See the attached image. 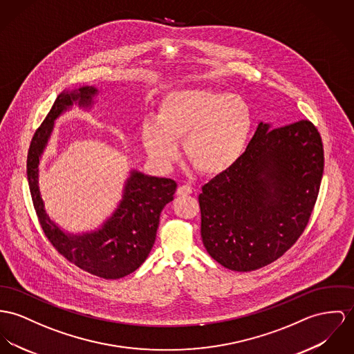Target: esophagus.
Wrapping results in <instances>:
<instances>
[{
	"label": "esophagus",
	"mask_w": 354,
	"mask_h": 354,
	"mask_svg": "<svg viewBox=\"0 0 354 354\" xmlns=\"http://www.w3.org/2000/svg\"><path fill=\"white\" fill-rule=\"evenodd\" d=\"M191 189L190 186H187V185H183V186H179L178 187V191H176V194L179 195V196H186V195H190Z\"/></svg>",
	"instance_id": "34e87169"
}]
</instances>
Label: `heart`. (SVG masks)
<instances>
[{
	"instance_id": "1",
	"label": "heart",
	"mask_w": 354,
	"mask_h": 354,
	"mask_svg": "<svg viewBox=\"0 0 354 354\" xmlns=\"http://www.w3.org/2000/svg\"><path fill=\"white\" fill-rule=\"evenodd\" d=\"M252 110L236 94L212 88H183L169 93L156 117L141 124L148 155L160 165L178 159V141L185 155L203 175H219L243 156L252 131Z\"/></svg>"
}]
</instances>
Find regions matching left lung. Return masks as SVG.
<instances>
[{"label": "left lung", "mask_w": 354, "mask_h": 354, "mask_svg": "<svg viewBox=\"0 0 354 354\" xmlns=\"http://www.w3.org/2000/svg\"><path fill=\"white\" fill-rule=\"evenodd\" d=\"M324 144L308 120L271 129L260 122L243 156L199 194L201 236L227 270L250 272L298 241L324 175Z\"/></svg>", "instance_id": "left-lung-1"}]
</instances>
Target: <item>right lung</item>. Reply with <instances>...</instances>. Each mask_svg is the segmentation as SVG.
Listing matches in <instances>:
<instances>
[{
    "mask_svg": "<svg viewBox=\"0 0 354 354\" xmlns=\"http://www.w3.org/2000/svg\"><path fill=\"white\" fill-rule=\"evenodd\" d=\"M97 91L93 86H84L73 93L63 91L57 95L29 145L28 185L40 226L55 249L86 272L102 279H120L135 272L148 257L155 244L160 213L164 206L174 199L176 182L133 171L115 213L105 222L102 229L83 236L63 233L48 218L37 183L39 158L53 132L55 120L74 101H78L81 106H88Z\"/></svg>",
    "mask_w": 354,
    "mask_h": 354,
    "instance_id": "add662e5",
    "label": "right lung"
}]
</instances>
